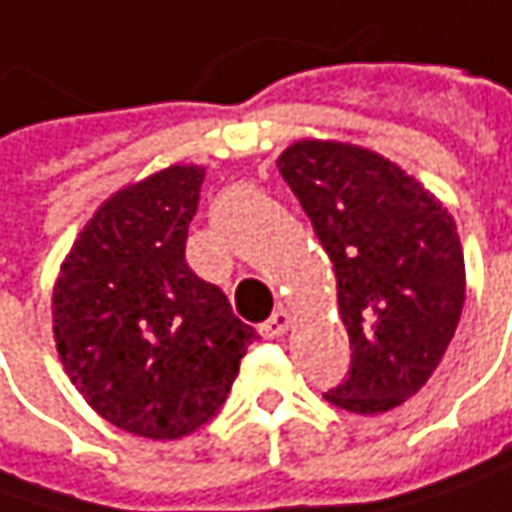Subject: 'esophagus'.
Listing matches in <instances>:
<instances>
[{"instance_id":"obj_1","label":"esophagus","mask_w":512,"mask_h":512,"mask_svg":"<svg viewBox=\"0 0 512 512\" xmlns=\"http://www.w3.org/2000/svg\"><path fill=\"white\" fill-rule=\"evenodd\" d=\"M286 330H289V313H284V310H275L269 321L260 324V336L263 339H278V336H284Z\"/></svg>"}]
</instances>
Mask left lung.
<instances>
[{
  "instance_id": "left-lung-1",
  "label": "left lung",
  "mask_w": 512,
  "mask_h": 512,
  "mask_svg": "<svg viewBox=\"0 0 512 512\" xmlns=\"http://www.w3.org/2000/svg\"><path fill=\"white\" fill-rule=\"evenodd\" d=\"M278 170L336 272L350 374L324 394L353 414H385L435 374L461 321L464 249L446 205L368 147L304 138Z\"/></svg>"
}]
</instances>
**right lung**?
Here are the masks:
<instances>
[{
	"instance_id": "obj_1",
	"label": "right lung",
	"mask_w": 512,
	"mask_h": 512,
	"mask_svg": "<svg viewBox=\"0 0 512 512\" xmlns=\"http://www.w3.org/2000/svg\"><path fill=\"white\" fill-rule=\"evenodd\" d=\"M202 179L205 167L170 165L115 191L80 228L51 295L72 385L112 426L150 440L214 420L257 339L185 260Z\"/></svg>"
}]
</instances>
